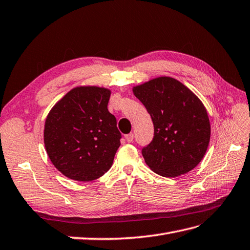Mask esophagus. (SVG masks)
<instances>
[{
	"mask_svg": "<svg viewBox=\"0 0 250 250\" xmlns=\"http://www.w3.org/2000/svg\"><path fill=\"white\" fill-rule=\"evenodd\" d=\"M125 138L127 143H131L133 141V138H134V134H133V133H130V134H126Z\"/></svg>",
	"mask_w": 250,
	"mask_h": 250,
	"instance_id": "34e87169",
	"label": "esophagus"
}]
</instances>
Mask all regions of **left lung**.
<instances>
[{"instance_id":"8db88e82","label":"left lung","mask_w":250,"mask_h":250,"mask_svg":"<svg viewBox=\"0 0 250 250\" xmlns=\"http://www.w3.org/2000/svg\"><path fill=\"white\" fill-rule=\"evenodd\" d=\"M151 116L152 142L142 150L146 164L160 176L173 178L198 165L210 143L208 112L188 87L170 77H159L132 88Z\"/></svg>"}]
</instances>
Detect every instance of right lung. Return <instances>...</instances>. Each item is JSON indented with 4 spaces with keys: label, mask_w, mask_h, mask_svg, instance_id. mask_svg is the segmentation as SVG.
<instances>
[{
    "label": "right lung",
    "mask_w": 250,
    "mask_h": 250,
    "mask_svg": "<svg viewBox=\"0 0 250 250\" xmlns=\"http://www.w3.org/2000/svg\"><path fill=\"white\" fill-rule=\"evenodd\" d=\"M109 97L111 90L105 87H74L46 116L45 151L67 178L92 181L111 168L121 134L107 109Z\"/></svg>",
    "instance_id": "add662e5"
}]
</instances>
